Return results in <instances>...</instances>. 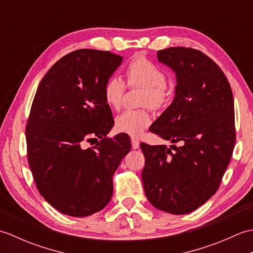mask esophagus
<instances>
[{
	"label": "esophagus",
	"instance_id": "1",
	"mask_svg": "<svg viewBox=\"0 0 253 253\" xmlns=\"http://www.w3.org/2000/svg\"><path fill=\"white\" fill-rule=\"evenodd\" d=\"M131 147H132V149H138L139 147H140V143H139L137 139H135V138L131 139Z\"/></svg>",
	"mask_w": 253,
	"mask_h": 253
}]
</instances>
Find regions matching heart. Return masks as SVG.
Returning a JSON list of instances; mask_svg holds the SVG:
<instances>
[{
    "instance_id": "1",
    "label": "heart",
    "mask_w": 253,
    "mask_h": 253,
    "mask_svg": "<svg viewBox=\"0 0 253 253\" xmlns=\"http://www.w3.org/2000/svg\"><path fill=\"white\" fill-rule=\"evenodd\" d=\"M126 75L128 87L144 90L140 99L141 106L159 111L168 105L171 96V90L166 84L168 75L146 55L138 54L133 57L128 64ZM125 92L126 84L116 76L110 77L103 88L105 103L111 109H121ZM151 122L148 109L127 110L115 118V128L120 132L138 137L151 125Z\"/></svg>"
}]
</instances>
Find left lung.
<instances>
[{
	"instance_id": "1",
	"label": "left lung",
	"mask_w": 253,
	"mask_h": 253,
	"mask_svg": "<svg viewBox=\"0 0 253 253\" xmlns=\"http://www.w3.org/2000/svg\"><path fill=\"white\" fill-rule=\"evenodd\" d=\"M158 60L176 73L173 103L150 130L173 143L140 148L142 182L153 207L171 214L195 211L218 189L233 155L236 129L232 88L217 64L201 51L174 46Z\"/></svg>"
}]
</instances>
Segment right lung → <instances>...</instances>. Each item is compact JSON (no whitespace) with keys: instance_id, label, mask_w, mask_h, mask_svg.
Listing matches in <instances>:
<instances>
[{"instance_id":"obj_1","label":"right lung","mask_w":253,"mask_h":253,"mask_svg":"<svg viewBox=\"0 0 253 253\" xmlns=\"http://www.w3.org/2000/svg\"><path fill=\"white\" fill-rule=\"evenodd\" d=\"M122 60L109 51L68 53L42 78L32 101L28 163L41 196L66 215L84 217L106 207L113 175L131 149L126 133L107 137L114 120L103 88ZM85 142L95 146L85 148Z\"/></svg>"}]
</instances>
